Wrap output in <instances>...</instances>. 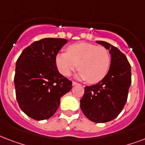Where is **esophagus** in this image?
I'll return each mask as SVG.
<instances>
[{
	"label": "esophagus",
	"instance_id": "34e87169",
	"mask_svg": "<svg viewBox=\"0 0 145 145\" xmlns=\"http://www.w3.org/2000/svg\"><path fill=\"white\" fill-rule=\"evenodd\" d=\"M72 84H73V86H76V85H78V83H77V82H75V81H73L72 82Z\"/></svg>",
	"mask_w": 145,
	"mask_h": 145
}]
</instances>
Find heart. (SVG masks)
Segmentation results:
<instances>
[{"label":"heart","mask_w":145,"mask_h":145,"mask_svg":"<svg viewBox=\"0 0 145 145\" xmlns=\"http://www.w3.org/2000/svg\"><path fill=\"white\" fill-rule=\"evenodd\" d=\"M110 62V52L105 47L88 43L72 44L67 49V53L56 56L57 68L61 74L70 76L78 66V77L89 84H96L104 79Z\"/></svg>","instance_id":"b5f03b06"}]
</instances>
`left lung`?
I'll use <instances>...</instances> for the list:
<instances>
[{"instance_id":"8db88e82","label":"left lung","mask_w":145,"mask_h":145,"mask_svg":"<svg viewBox=\"0 0 145 145\" xmlns=\"http://www.w3.org/2000/svg\"><path fill=\"white\" fill-rule=\"evenodd\" d=\"M111 56L110 69L98 84L84 88L80 109L91 121L106 123L118 116L123 109L132 83L131 65L126 56L105 41H97Z\"/></svg>"}]
</instances>
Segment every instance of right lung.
<instances>
[{
    "instance_id": "1",
    "label": "right lung",
    "mask_w": 145,
    "mask_h": 145,
    "mask_svg": "<svg viewBox=\"0 0 145 145\" xmlns=\"http://www.w3.org/2000/svg\"><path fill=\"white\" fill-rule=\"evenodd\" d=\"M68 40L44 38L26 47L16 64L14 85L19 107L36 120L49 119L59 107L60 98L72 88L61 75L56 56Z\"/></svg>"
}]
</instances>
